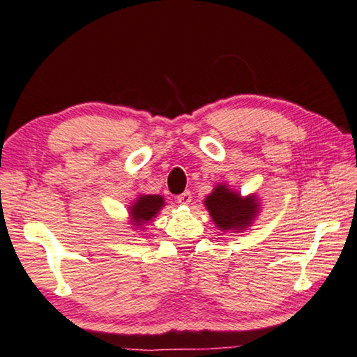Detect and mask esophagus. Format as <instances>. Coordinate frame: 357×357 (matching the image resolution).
<instances>
[{"label": "esophagus", "mask_w": 357, "mask_h": 357, "mask_svg": "<svg viewBox=\"0 0 357 357\" xmlns=\"http://www.w3.org/2000/svg\"><path fill=\"white\" fill-rule=\"evenodd\" d=\"M178 203L183 204V206H189L192 203V193L190 192H184L181 193V195L178 197Z\"/></svg>", "instance_id": "obj_1"}]
</instances>
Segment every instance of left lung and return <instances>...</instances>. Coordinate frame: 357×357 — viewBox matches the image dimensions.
<instances>
[{
	"instance_id": "obj_1",
	"label": "left lung",
	"mask_w": 357,
	"mask_h": 357,
	"mask_svg": "<svg viewBox=\"0 0 357 357\" xmlns=\"http://www.w3.org/2000/svg\"><path fill=\"white\" fill-rule=\"evenodd\" d=\"M203 203L213 225L222 232H243L252 226L261 213L257 193L243 197L225 183H218L213 187Z\"/></svg>"
}]
</instances>
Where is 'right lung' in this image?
<instances>
[{
    "instance_id": "obj_1",
    "label": "right lung",
    "mask_w": 357,
    "mask_h": 357,
    "mask_svg": "<svg viewBox=\"0 0 357 357\" xmlns=\"http://www.w3.org/2000/svg\"><path fill=\"white\" fill-rule=\"evenodd\" d=\"M164 206V197L140 193L128 207V222L132 229H145V226L151 223L153 218L158 217V213Z\"/></svg>"
}]
</instances>
